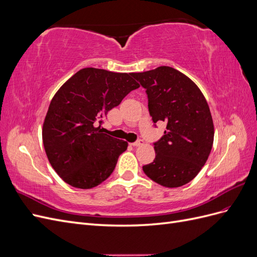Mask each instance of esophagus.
Returning <instances> with one entry per match:
<instances>
[{"instance_id":"esophagus-1","label":"esophagus","mask_w":257,"mask_h":257,"mask_svg":"<svg viewBox=\"0 0 257 257\" xmlns=\"http://www.w3.org/2000/svg\"><path fill=\"white\" fill-rule=\"evenodd\" d=\"M145 143H144V141H142V139H139V141H137V142H135V143H133L132 144V146H134V147H139V146H143Z\"/></svg>"}]
</instances>
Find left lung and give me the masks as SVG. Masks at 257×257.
<instances>
[{
	"instance_id": "obj_1",
	"label": "left lung",
	"mask_w": 257,
	"mask_h": 257,
	"mask_svg": "<svg viewBox=\"0 0 257 257\" xmlns=\"http://www.w3.org/2000/svg\"><path fill=\"white\" fill-rule=\"evenodd\" d=\"M133 77L147 90L153 122L167 124L164 136L154 144L155 159L143 166L144 173L165 188L189 183L206 164L213 145V120L203 92L170 66Z\"/></svg>"
}]
</instances>
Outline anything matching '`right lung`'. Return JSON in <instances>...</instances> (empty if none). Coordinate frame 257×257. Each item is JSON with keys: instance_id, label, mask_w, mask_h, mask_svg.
Here are the masks:
<instances>
[{"instance_id": "1", "label": "right lung", "mask_w": 257, "mask_h": 257, "mask_svg": "<svg viewBox=\"0 0 257 257\" xmlns=\"http://www.w3.org/2000/svg\"><path fill=\"white\" fill-rule=\"evenodd\" d=\"M139 87L133 73L85 67L57 91L42 135L48 161L62 180L88 190L112 174L128 144L103 133L102 119Z\"/></svg>"}]
</instances>
